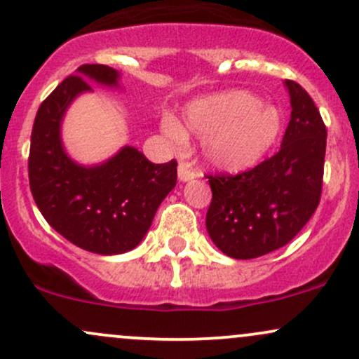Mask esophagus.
Listing matches in <instances>:
<instances>
[{
	"label": "esophagus",
	"instance_id": "esophagus-1",
	"mask_svg": "<svg viewBox=\"0 0 359 359\" xmlns=\"http://www.w3.org/2000/svg\"><path fill=\"white\" fill-rule=\"evenodd\" d=\"M196 177H197V174H196V170H192L191 163H185V162L179 163V179L182 180V182H187V180L196 179Z\"/></svg>",
	"mask_w": 359,
	"mask_h": 359
}]
</instances>
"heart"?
<instances>
[{
    "mask_svg": "<svg viewBox=\"0 0 359 359\" xmlns=\"http://www.w3.org/2000/svg\"><path fill=\"white\" fill-rule=\"evenodd\" d=\"M184 126L201 138V151L209 165L224 172H243L255 167L282 131V118L273 106L262 104L248 90H228L189 102ZM162 128L174 143H185L180 123L165 114Z\"/></svg>",
    "mask_w": 359,
    "mask_h": 359,
    "instance_id": "heart-1",
    "label": "heart"
}]
</instances>
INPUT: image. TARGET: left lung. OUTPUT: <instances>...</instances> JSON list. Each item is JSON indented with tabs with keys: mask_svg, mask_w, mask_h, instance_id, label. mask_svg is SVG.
I'll use <instances>...</instances> for the list:
<instances>
[{
	"mask_svg": "<svg viewBox=\"0 0 359 359\" xmlns=\"http://www.w3.org/2000/svg\"><path fill=\"white\" fill-rule=\"evenodd\" d=\"M285 86L292 114L277 154L236 175H205L212 191L205 228L231 258L282 248L319 205L327 130L307 90L290 79Z\"/></svg>",
	"mask_w": 359,
	"mask_h": 359,
	"instance_id": "1",
	"label": "left lung"
}]
</instances>
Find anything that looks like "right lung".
<instances>
[{
	"mask_svg": "<svg viewBox=\"0 0 359 359\" xmlns=\"http://www.w3.org/2000/svg\"><path fill=\"white\" fill-rule=\"evenodd\" d=\"M89 81L116 86L118 72L102 64H84L52 90L36 111L28 155V179L36 208L48 224L72 245L97 255L133 250L177 184V162L151 163L142 151L125 147L108 162L81 167L65 155L60 121Z\"/></svg>",
	"mask_w": 359,
	"mask_h": 359,
	"instance_id": "right-lung-1",
	"label": "right lung"
}]
</instances>
